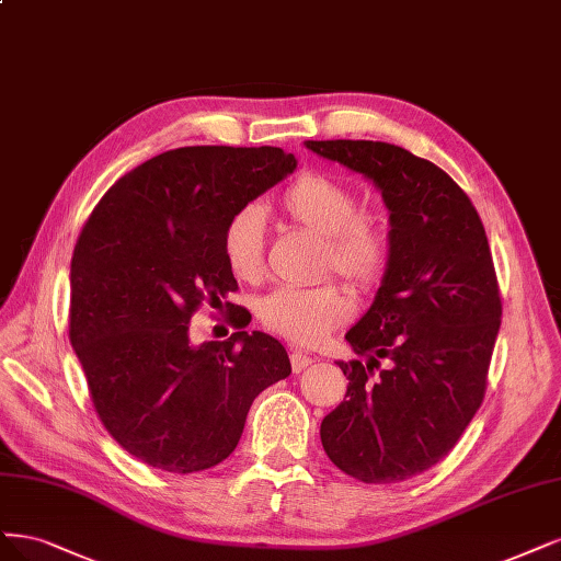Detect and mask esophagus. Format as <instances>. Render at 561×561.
<instances>
[{
  "instance_id": "esophagus-1",
  "label": "esophagus",
  "mask_w": 561,
  "mask_h": 561,
  "mask_svg": "<svg viewBox=\"0 0 561 561\" xmlns=\"http://www.w3.org/2000/svg\"><path fill=\"white\" fill-rule=\"evenodd\" d=\"M289 364H293L295 374H301L308 364H313V357H308L304 353H293V355H289Z\"/></svg>"
}]
</instances>
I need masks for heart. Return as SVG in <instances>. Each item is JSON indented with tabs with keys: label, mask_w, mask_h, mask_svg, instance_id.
<instances>
[{
	"label": "heart",
	"mask_w": 561,
	"mask_h": 561,
	"mask_svg": "<svg viewBox=\"0 0 561 561\" xmlns=\"http://www.w3.org/2000/svg\"><path fill=\"white\" fill-rule=\"evenodd\" d=\"M283 216L322 239L320 272H336L359 289L376 287L390 266V231L376 216L359 214V199L341 181L308 171L280 197ZM229 272L241 280L264 274V220L253 204L229 218L222 234ZM257 316L268 330L313 345L351 318V301L336 285L278 287L260 301Z\"/></svg>",
	"instance_id": "1"
}]
</instances>
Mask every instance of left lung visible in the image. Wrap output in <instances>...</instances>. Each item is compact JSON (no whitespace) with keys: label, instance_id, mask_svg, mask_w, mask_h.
Here are the masks:
<instances>
[{"label":"left lung","instance_id":"obj_1","mask_svg":"<svg viewBox=\"0 0 561 561\" xmlns=\"http://www.w3.org/2000/svg\"><path fill=\"white\" fill-rule=\"evenodd\" d=\"M306 148L374 181L390 210V266L345 334L366 364L336 362L351 382L320 424L343 473L388 485L438 465L485 397L501 324L490 243L467 192L434 162L382 141Z\"/></svg>","mask_w":561,"mask_h":561}]
</instances>
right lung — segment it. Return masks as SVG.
Wrapping results in <instances>:
<instances>
[{"mask_svg": "<svg viewBox=\"0 0 561 561\" xmlns=\"http://www.w3.org/2000/svg\"><path fill=\"white\" fill-rule=\"evenodd\" d=\"M295 169L272 146L167 150L115 181L76 241L71 345L104 427L152 469L220 465L255 397L293 374L274 336L192 345L187 324L237 289L222 255L229 218ZM243 311H229L237 330Z\"/></svg>", "mask_w": 561, "mask_h": 561, "instance_id": "obj_1", "label": "right lung"}]
</instances>
